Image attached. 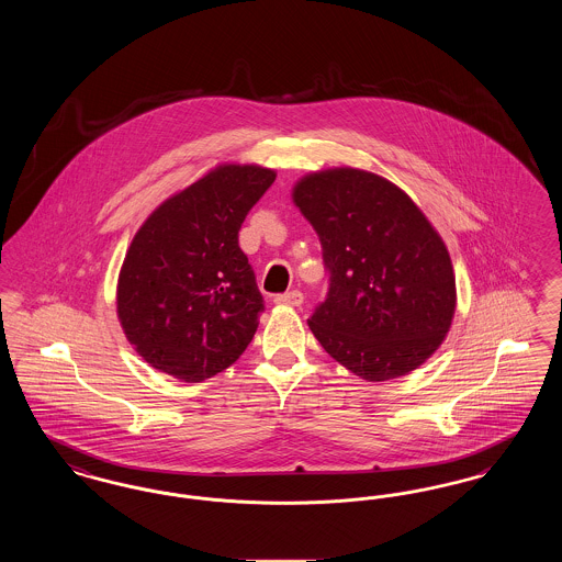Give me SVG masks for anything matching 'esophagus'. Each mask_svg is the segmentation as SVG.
Masks as SVG:
<instances>
[{
  "label": "esophagus",
  "mask_w": 562,
  "mask_h": 562,
  "mask_svg": "<svg viewBox=\"0 0 562 562\" xmlns=\"http://www.w3.org/2000/svg\"><path fill=\"white\" fill-rule=\"evenodd\" d=\"M278 305H289V307H299L303 303V293L301 291H289V293L276 294L273 299Z\"/></svg>",
  "instance_id": "34e87169"
}]
</instances>
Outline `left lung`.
<instances>
[{
	"label": "left lung",
	"mask_w": 562,
	"mask_h": 562,
	"mask_svg": "<svg viewBox=\"0 0 562 562\" xmlns=\"http://www.w3.org/2000/svg\"><path fill=\"white\" fill-rule=\"evenodd\" d=\"M293 200L328 273L307 318L322 348L367 381L424 364L454 314L451 257L428 218L394 183L356 168L301 179Z\"/></svg>",
	"instance_id": "8db88e82"
}]
</instances>
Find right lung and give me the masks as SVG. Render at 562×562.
Segmentation results:
<instances>
[{
  "label": "right lung",
  "instance_id": "add662e5",
  "mask_svg": "<svg viewBox=\"0 0 562 562\" xmlns=\"http://www.w3.org/2000/svg\"><path fill=\"white\" fill-rule=\"evenodd\" d=\"M273 181L261 166H218L136 232L120 271L117 318L154 369L198 383L252 341L266 301L238 232Z\"/></svg>",
  "mask_w": 562,
  "mask_h": 562
}]
</instances>
